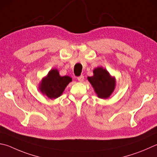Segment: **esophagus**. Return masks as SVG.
Segmentation results:
<instances>
[{
    "instance_id": "esophagus-1",
    "label": "esophagus",
    "mask_w": 157,
    "mask_h": 157,
    "mask_svg": "<svg viewBox=\"0 0 157 157\" xmlns=\"http://www.w3.org/2000/svg\"><path fill=\"white\" fill-rule=\"evenodd\" d=\"M84 75H81L80 76L78 77V81H79V82H83V80H84Z\"/></svg>"
}]
</instances>
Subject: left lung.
Here are the masks:
<instances>
[{
	"instance_id": "1",
	"label": "left lung",
	"mask_w": 157,
	"mask_h": 157,
	"mask_svg": "<svg viewBox=\"0 0 157 157\" xmlns=\"http://www.w3.org/2000/svg\"><path fill=\"white\" fill-rule=\"evenodd\" d=\"M93 76L88 77V81L92 84L99 98H108L115 89V79L113 78L109 73L102 67L97 68L93 71Z\"/></svg>"
}]
</instances>
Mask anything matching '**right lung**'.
<instances>
[{
	"mask_svg": "<svg viewBox=\"0 0 157 157\" xmlns=\"http://www.w3.org/2000/svg\"><path fill=\"white\" fill-rule=\"evenodd\" d=\"M72 79L69 76L62 77L57 69L51 70L46 78L42 79L40 90L50 99H56L60 96L65 88Z\"/></svg>",
	"mask_w": 157,
	"mask_h": 157,
	"instance_id": "add662e5",
	"label": "right lung"
}]
</instances>
